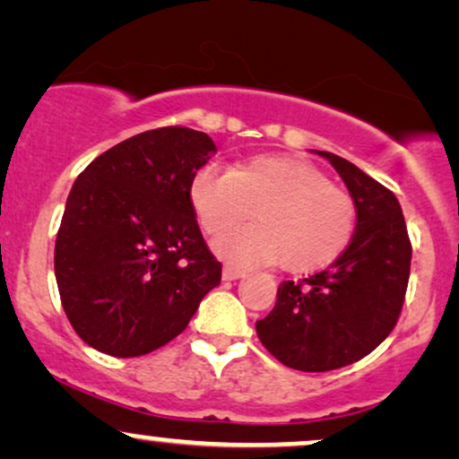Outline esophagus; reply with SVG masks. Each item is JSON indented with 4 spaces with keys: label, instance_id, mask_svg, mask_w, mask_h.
Returning <instances> with one entry per match:
<instances>
[{
    "label": "esophagus",
    "instance_id": "1",
    "mask_svg": "<svg viewBox=\"0 0 459 459\" xmlns=\"http://www.w3.org/2000/svg\"><path fill=\"white\" fill-rule=\"evenodd\" d=\"M243 275H246V271L239 269V266L224 264V269H222V280L233 281V280H239V277H243Z\"/></svg>",
    "mask_w": 459,
    "mask_h": 459
}]
</instances>
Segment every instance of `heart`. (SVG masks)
<instances>
[{
    "mask_svg": "<svg viewBox=\"0 0 459 459\" xmlns=\"http://www.w3.org/2000/svg\"><path fill=\"white\" fill-rule=\"evenodd\" d=\"M190 199L210 235L255 212L256 225L218 237L213 246L220 256L243 264L277 260L297 273L339 256L358 222L353 196L294 156H254L233 171L205 167L193 179Z\"/></svg>",
    "mask_w": 459,
    "mask_h": 459,
    "instance_id": "heart-1",
    "label": "heart"
}]
</instances>
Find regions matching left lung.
Returning <instances> with one entry per match:
<instances>
[{
	"label": "left lung",
	"mask_w": 459,
	"mask_h": 459,
	"mask_svg": "<svg viewBox=\"0 0 459 459\" xmlns=\"http://www.w3.org/2000/svg\"><path fill=\"white\" fill-rule=\"evenodd\" d=\"M330 160L358 207L350 246L328 269L277 288L256 322L260 343L290 368L324 373L368 356L396 326L411 275V239L390 188L333 152Z\"/></svg>",
	"instance_id": "left-lung-1"
}]
</instances>
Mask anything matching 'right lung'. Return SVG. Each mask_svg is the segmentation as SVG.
<instances>
[{"mask_svg":"<svg viewBox=\"0 0 459 459\" xmlns=\"http://www.w3.org/2000/svg\"><path fill=\"white\" fill-rule=\"evenodd\" d=\"M216 152L207 133L160 126L116 143L75 179L55 275L84 343L116 358L159 350L222 280L190 199L196 171Z\"/></svg>","mask_w":459,"mask_h":459,"instance_id":"right-lung-1","label":"right lung"}]
</instances>
